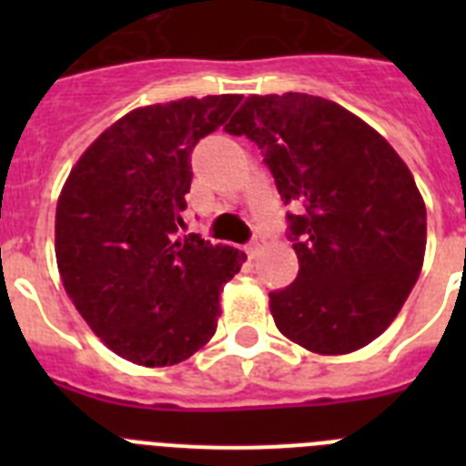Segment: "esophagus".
<instances>
[{
  "label": "esophagus",
  "mask_w": 466,
  "mask_h": 466,
  "mask_svg": "<svg viewBox=\"0 0 466 466\" xmlns=\"http://www.w3.org/2000/svg\"><path fill=\"white\" fill-rule=\"evenodd\" d=\"M258 252H261V242H258V240H254V242H249V245H247V254H249V258H257Z\"/></svg>",
  "instance_id": "1"
}]
</instances>
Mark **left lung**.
I'll use <instances>...</instances> for the list:
<instances>
[{"label": "left lung", "instance_id": "obj_1", "mask_svg": "<svg viewBox=\"0 0 466 466\" xmlns=\"http://www.w3.org/2000/svg\"><path fill=\"white\" fill-rule=\"evenodd\" d=\"M226 133L258 144L289 214L299 275L270 291L282 336L317 355L376 340L418 282L427 209L401 156L345 106L306 93L249 95Z\"/></svg>", "mask_w": 466, "mask_h": 466}]
</instances>
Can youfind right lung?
Returning a JSON list of instances; mask_svg holds the SVG:
<instances>
[{
    "instance_id": "obj_1",
    "label": "right lung",
    "mask_w": 466,
    "mask_h": 466,
    "mask_svg": "<svg viewBox=\"0 0 466 466\" xmlns=\"http://www.w3.org/2000/svg\"><path fill=\"white\" fill-rule=\"evenodd\" d=\"M242 95L182 97L127 111L81 154L56 208V258L86 324L149 369L188 360L217 331L224 284L247 254L179 236L191 151Z\"/></svg>"
}]
</instances>
